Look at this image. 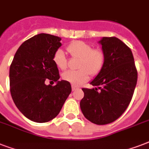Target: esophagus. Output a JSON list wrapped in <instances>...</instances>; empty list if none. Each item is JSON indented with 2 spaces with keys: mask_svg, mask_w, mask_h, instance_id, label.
I'll list each match as a JSON object with an SVG mask.
<instances>
[{
  "mask_svg": "<svg viewBox=\"0 0 149 149\" xmlns=\"http://www.w3.org/2000/svg\"><path fill=\"white\" fill-rule=\"evenodd\" d=\"M77 89H79V88H78V87H77V86H73V85H72V91H76V90H77Z\"/></svg>",
  "mask_w": 149,
  "mask_h": 149,
  "instance_id": "obj_1",
  "label": "esophagus"
}]
</instances>
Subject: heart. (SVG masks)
Returning a JSON list of instances; mask_svg holds the SVG:
<instances>
[{
	"mask_svg": "<svg viewBox=\"0 0 149 149\" xmlns=\"http://www.w3.org/2000/svg\"><path fill=\"white\" fill-rule=\"evenodd\" d=\"M66 50L72 57L79 58L78 70H69L63 74V79L73 86H80L88 80L90 74H99L105 63V54L100 49L93 46L84 41H74L70 43ZM55 65L62 70L67 68V58L63 49H58L52 57Z\"/></svg>",
	"mask_w": 149,
	"mask_h": 149,
	"instance_id": "b5f03b06",
	"label": "heart"
}]
</instances>
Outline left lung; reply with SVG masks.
<instances>
[{
  "label": "left lung",
  "mask_w": 149,
  "mask_h": 149,
  "mask_svg": "<svg viewBox=\"0 0 149 149\" xmlns=\"http://www.w3.org/2000/svg\"><path fill=\"white\" fill-rule=\"evenodd\" d=\"M105 54L102 70L91 84L83 88L80 108L84 117L93 124L104 125L122 115L132 100L138 79L132 52L116 37H104L99 42Z\"/></svg>",
  "instance_id": "left-lung-1"
}]
</instances>
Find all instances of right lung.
<instances>
[{"label": "right lung", "instance_id": "obj_1", "mask_svg": "<svg viewBox=\"0 0 149 149\" xmlns=\"http://www.w3.org/2000/svg\"><path fill=\"white\" fill-rule=\"evenodd\" d=\"M61 38L38 34L20 45L10 64V91L17 109L29 120L45 123L60 112L72 91L70 83L58 81L59 72L52 57ZM45 80L57 83L45 85Z\"/></svg>", "mask_w": 149, "mask_h": 149}]
</instances>
